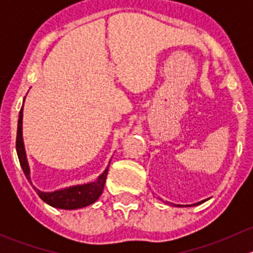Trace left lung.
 <instances>
[{
  "mask_svg": "<svg viewBox=\"0 0 253 253\" xmlns=\"http://www.w3.org/2000/svg\"><path fill=\"white\" fill-rule=\"evenodd\" d=\"M201 203L202 202H198V203H196V205H192V206H197V205H201ZM177 207H182L181 205H177Z\"/></svg>",
  "mask_w": 253,
  "mask_h": 253,
  "instance_id": "1",
  "label": "left lung"
}]
</instances>
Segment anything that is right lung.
Returning <instances> with one entry per match:
<instances>
[{
    "label": "right lung",
    "mask_w": 253,
    "mask_h": 253,
    "mask_svg": "<svg viewBox=\"0 0 253 253\" xmlns=\"http://www.w3.org/2000/svg\"><path fill=\"white\" fill-rule=\"evenodd\" d=\"M22 124H23V106L22 109H20L19 119H18L16 148H17L18 159H19L23 172H24L25 177L28 178V181L32 183V180H30L29 164H28L24 142H23ZM108 170L109 168H106L105 171L99 176V177L96 178V181H94V182L84 183V185L71 186V187L53 191V192H42V191L38 190L35 186H33V187H34V190L37 191L38 196H39L45 203H47V205H50L51 207H55V208H60V209L83 208V207L93 205V203L101 196V193H103V190H104V185H105L106 176H108Z\"/></svg>",
    "instance_id": "obj_1"
}]
</instances>
